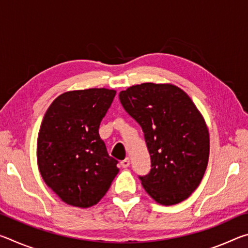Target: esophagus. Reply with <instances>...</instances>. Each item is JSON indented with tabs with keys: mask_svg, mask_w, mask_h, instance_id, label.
<instances>
[{
	"mask_svg": "<svg viewBox=\"0 0 248 248\" xmlns=\"http://www.w3.org/2000/svg\"><path fill=\"white\" fill-rule=\"evenodd\" d=\"M120 164L124 167V169H127V167H129V165H130V159L125 158V159H124V161L120 162Z\"/></svg>",
	"mask_w": 248,
	"mask_h": 248,
	"instance_id": "34e87169",
	"label": "esophagus"
}]
</instances>
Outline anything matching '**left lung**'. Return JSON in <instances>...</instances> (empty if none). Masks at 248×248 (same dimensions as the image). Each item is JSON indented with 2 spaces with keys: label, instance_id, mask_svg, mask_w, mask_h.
<instances>
[{
  "label": "left lung",
  "instance_id": "left-lung-1",
  "mask_svg": "<svg viewBox=\"0 0 248 248\" xmlns=\"http://www.w3.org/2000/svg\"><path fill=\"white\" fill-rule=\"evenodd\" d=\"M124 110L141 125L151 156V170L139 176L157 203L187 199L208 165L210 139L202 115L173 84L142 83L119 93Z\"/></svg>",
  "mask_w": 248,
  "mask_h": 248
}]
</instances>
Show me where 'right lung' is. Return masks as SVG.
<instances>
[{"instance_id": "add662e5", "label": "right lung", "mask_w": 248, "mask_h": 248, "mask_svg": "<svg viewBox=\"0 0 248 248\" xmlns=\"http://www.w3.org/2000/svg\"><path fill=\"white\" fill-rule=\"evenodd\" d=\"M115 95L108 89L66 92L53 100L41 123L37 140L41 177L73 207L97 203L119 171L98 132Z\"/></svg>"}]
</instances>
